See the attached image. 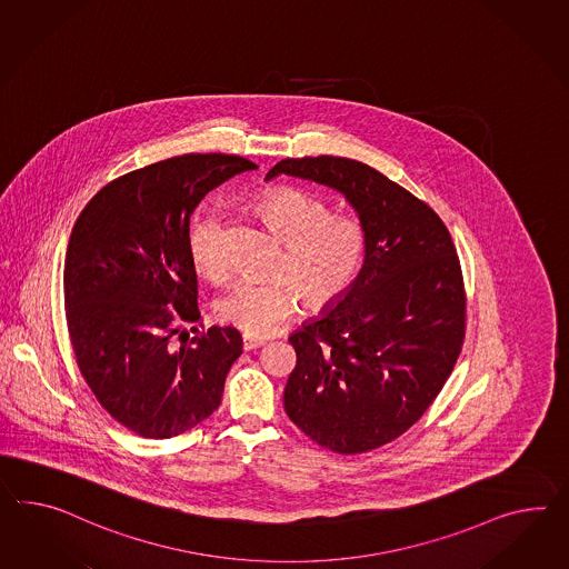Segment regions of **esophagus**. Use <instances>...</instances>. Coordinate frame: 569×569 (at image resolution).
I'll return each mask as SVG.
<instances>
[{
  "label": "esophagus",
  "mask_w": 569,
  "mask_h": 569,
  "mask_svg": "<svg viewBox=\"0 0 569 569\" xmlns=\"http://www.w3.org/2000/svg\"><path fill=\"white\" fill-rule=\"evenodd\" d=\"M266 342H263L262 338H256V336L243 335V350H253L260 349L263 347Z\"/></svg>",
  "instance_id": "1"
}]
</instances>
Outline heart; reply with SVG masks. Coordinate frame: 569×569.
Here are the masks:
<instances>
[{"label":"heart","mask_w":569,"mask_h":569,"mask_svg":"<svg viewBox=\"0 0 569 569\" xmlns=\"http://www.w3.org/2000/svg\"><path fill=\"white\" fill-rule=\"evenodd\" d=\"M256 212L282 241L278 278L237 282L217 301V316L246 335L268 336L291 318L301 299L309 309H323L345 297L363 266L367 237L361 220L332 214L326 200L297 188L266 191ZM220 231L219 210L204 208L191 220L188 234L193 268L212 280L227 270Z\"/></svg>","instance_id":"1"}]
</instances>
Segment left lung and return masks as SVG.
Returning <instances> with one entry per match:
<instances>
[{
  "label": "left lung",
  "mask_w": 569,
  "mask_h": 569,
  "mask_svg": "<svg viewBox=\"0 0 569 569\" xmlns=\"http://www.w3.org/2000/svg\"><path fill=\"white\" fill-rule=\"evenodd\" d=\"M295 177L345 196L367 248L352 287L289 336L297 365L284 410L306 436L361 453L419 421L452 373L465 340V282L438 214L365 162L306 157L266 181Z\"/></svg>",
  "instance_id": "obj_1"
}]
</instances>
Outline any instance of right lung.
I'll list each match as a JSON object with an SVG mask.
<instances>
[{
  "instance_id": "right-lung-1",
  "label": "right lung",
  "mask_w": 569,
  "mask_h": 569,
  "mask_svg": "<svg viewBox=\"0 0 569 569\" xmlns=\"http://www.w3.org/2000/svg\"><path fill=\"white\" fill-rule=\"evenodd\" d=\"M253 169L231 154L154 162L104 186L73 224L63 268L73 355L101 407L142 438H176L208 419L243 352L231 326L171 342L183 321L200 320L191 212Z\"/></svg>"
}]
</instances>
